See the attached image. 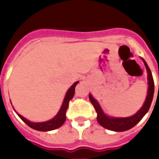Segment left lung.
<instances>
[{"instance_id": "left-lung-1", "label": "left lung", "mask_w": 159, "mask_h": 159, "mask_svg": "<svg viewBox=\"0 0 159 159\" xmlns=\"http://www.w3.org/2000/svg\"><path fill=\"white\" fill-rule=\"evenodd\" d=\"M142 60L145 65L147 73H148V92H147L145 102L142 106V107L134 116H129V117H111V116H106V114L103 112L102 107L99 105V103L97 102V100L92 97V94H89L90 101L92 102V104L93 105L97 113V122L102 127H104L107 129H110V130L116 131V132H123V131L130 129L142 120V118L145 116L146 113L148 112L149 108H150L151 103L153 101V93H154V82H153L152 72H151L147 62L144 61L143 58H142Z\"/></svg>"}]
</instances>
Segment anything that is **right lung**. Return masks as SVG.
<instances>
[{
  "label": "right lung",
  "instance_id": "1",
  "mask_svg": "<svg viewBox=\"0 0 159 159\" xmlns=\"http://www.w3.org/2000/svg\"><path fill=\"white\" fill-rule=\"evenodd\" d=\"M79 82H76L74 84L72 85V87H70L69 89L67 90V93L65 95L64 100L62 102V105L60 108L59 111L57 112V114L53 117V119H51L50 120L45 121V122H31V121L28 120L27 119L20 116V114L16 112V114L18 115L19 117L25 122L28 126H30V128L35 129V130L39 131H50L59 128L63 125V123L66 120V111L68 107V103H69L70 100L72 99V97L74 96L75 93V87L77 86V84Z\"/></svg>",
  "mask_w": 159,
  "mask_h": 159
}]
</instances>
